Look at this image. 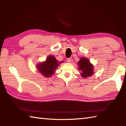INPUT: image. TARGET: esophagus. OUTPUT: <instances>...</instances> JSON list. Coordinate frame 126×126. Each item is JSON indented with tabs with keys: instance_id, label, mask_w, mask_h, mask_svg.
I'll use <instances>...</instances> for the list:
<instances>
[{
	"instance_id": "obj_1",
	"label": "esophagus",
	"mask_w": 126,
	"mask_h": 126,
	"mask_svg": "<svg viewBox=\"0 0 126 126\" xmlns=\"http://www.w3.org/2000/svg\"><path fill=\"white\" fill-rule=\"evenodd\" d=\"M71 61V59L70 58H69L66 60V62H67L68 63H70Z\"/></svg>"
}]
</instances>
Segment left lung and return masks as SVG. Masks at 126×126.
<instances>
[{
	"instance_id": "8db88e82",
	"label": "left lung",
	"mask_w": 126,
	"mask_h": 126,
	"mask_svg": "<svg viewBox=\"0 0 126 126\" xmlns=\"http://www.w3.org/2000/svg\"><path fill=\"white\" fill-rule=\"evenodd\" d=\"M79 70L81 71V75L84 78L90 76L93 74V65L86 58L82 57L78 62Z\"/></svg>"
}]
</instances>
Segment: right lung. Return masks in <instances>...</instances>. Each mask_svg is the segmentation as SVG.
<instances>
[{
    "mask_svg": "<svg viewBox=\"0 0 126 126\" xmlns=\"http://www.w3.org/2000/svg\"><path fill=\"white\" fill-rule=\"evenodd\" d=\"M61 62L60 63H61ZM59 64L58 62L53 56H50L47 58V60L37 65L38 71L45 77H50L55 73V70Z\"/></svg>",
    "mask_w": 126,
    "mask_h": 126,
    "instance_id": "1",
    "label": "right lung"
}]
</instances>
